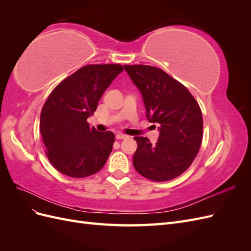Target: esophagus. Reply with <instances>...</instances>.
Listing matches in <instances>:
<instances>
[{
	"instance_id": "esophagus-1",
	"label": "esophagus",
	"mask_w": 251,
	"mask_h": 251,
	"mask_svg": "<svg viewBox=\"0 0 251 251\" xmlns=\"http://www.w3.org/2000/svg\"><path fill=\"white\" fill-rule=\"evenodd\" d=\"M128 137L127 135H125L123 133H117L116 134V139H126Z\"/></svg>"
}]
</instances>
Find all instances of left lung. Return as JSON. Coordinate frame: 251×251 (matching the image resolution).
<instances>
[{"label": "left lung", "mask_w": 251, "mask_h": 251, "mask_svg": "<svg viewBox=\"0 0 251 251\" xmlns=\"http://www.w3.org/2000/svg\"><path fill=\"white\" fill-rule=\"evenodd\" d=\"M125 69L140 91L147 118L159 125L155 146L135 137V170L153 181H169L185 172L198 154L203 119L198 102L178 80L153 66L132 65Z\"/></svg>", "instance_id": "obj_1"}]
</instances>
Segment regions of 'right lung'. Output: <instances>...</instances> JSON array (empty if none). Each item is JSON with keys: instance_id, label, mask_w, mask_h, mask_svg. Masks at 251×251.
<instances>
[{"instance_id": "right-lung-1", "label": "right lung", "mask_w": 251, "mask_h": 251, "mask_svg": "<svg viewBox=\"0 0 251 251\" xmlns=\"http://www.w3.org/2000/svg\"><path fill=\"white\" fill-rule=\"evenodd\" d=\"M121 65H88L59 82L41 112L40 131L51 164L66 176L83 178L100 172L112 151L115 136L90 127L104 91Z\"/></svg>"}]
</instances>
